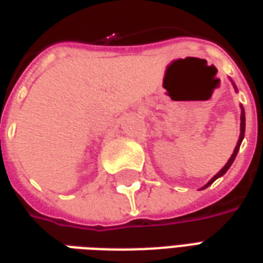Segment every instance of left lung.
<instances>
[{
  "mask_svg": "<svg viewBox=\"0 0 263 263\" xmlns=\"http://www.w3.org/2000/svg\"><path fill=\"white\" fill-rule=\"evenodd\" d=\"M234 87H235V86H234ZM235 90H237V87H235ZM243 135H245V111H243V107H242V105H241V134H239V139H238L237 146H235V149H234V152H232L231 158L228 159V162H227V163H226V166H224V167H222V169H221V171L218 172V173H217V175H215V176L213 177V179H211V180H210V182L207 183V184H205V186H204V187H201V189L209 187L210 184L214 182L215 179H218V177L222 176V175H224V173H226V172L228 171V169H230V166H231L232 162L235 160V156H237L238 151H239V146H241V142H242Z\"/></svg>",
  "mask_w": 263,
  "mask_h": 263,
  "instance_id": "obj_1",
  "label": "left lung"
}]
</instances>
